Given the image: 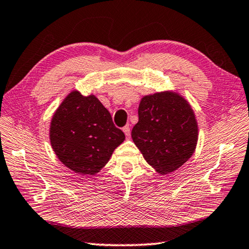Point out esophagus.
I'll use <instances>...</instances> for the list:
<instances>
[{
  "instance_id": "obj_1",
  "label": "esophagus",
  "mask_w": 249,
  "mask_h": 249,
  "mask_svg": "<svg viewBox=\"0 0 249 249\" xmlns=\"http://www.w3.org/2000/svg\"><path fill=\"white\" fill-rule=\"evenodd\" d=\"M122 131L124 132V134H125V137L127 138H130V127H129V124H127V125H124V128H122Z\"/></svg>"
}]
</instances>
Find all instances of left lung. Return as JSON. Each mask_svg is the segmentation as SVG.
I'll return each instance as SVG.
<instances>
[{
    "mask_svg": "<svg viewBox=\"0 0 249 249\" xmlns=\"http://www.w3.org/2000/svg\"><path fill=\"white\" fill-rule=\"evenodd\" d=\"M138 113L131 137L147 164L160 175L180 168L198 143V122L188 100L178 91H158L143 96Z\"/></svg>",
    "mask_w": 249,
    "mask_h": 249,
    "instance_id": "left-lung-1",
    "label": "left lung"
}]
</instances>
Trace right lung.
<instances>
[{
	"label": "right lung",
	"mask_w": 249,
	"mask_h": 249,
	"mask_svg": "<svg viewBox=\"0 0 249 249\" xmlns=\"http://www.w3.org/2000/svg\"><path fill=\"white\" fill-rule=\"evenodd\" d=\"M52 150L64 166L82 176H94L108 163L124 133L95 95L74 89L56 108L50 121Z\"/></svg>",
	"instance_id": "right-lung-1"
}]
</instances>
